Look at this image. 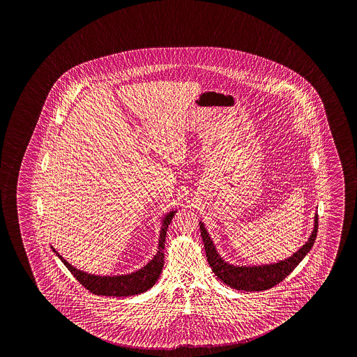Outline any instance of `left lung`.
Returning a JSON list of instances; mask_svg holds the SVG:
<instances>
[{
    "mask_svg": "<svg viewBox=\"0 0 357 357\" xmlns=\"http://www.w3.org/2000/svg\"><path fill=\"white\" fill-rule=\"evenodd\" d=\"M319 216L315 214V222H314V230L310 235L309 240L304 245L298 249V252H294L291 257H287L285 260H281L278 263L266 264V265H231L222 260V257L216 252L215 246L213 244V240L208 234L204 224L200 222V235L204 241L205 252L208 263L211 266L213 273L220 279V280L236 290H245V291H263L268 290L270 287L278 285L279 282L284 280L287 275L291 273L292 270L298 266L300 261L304 259L307 252L311 250L316 240L317 234V224Z\"/></svg>",
    "mask_w": 357,
    "mask_h": 357,
    "instance_id": "1",
    "label": "left lung"
}]
</instances>
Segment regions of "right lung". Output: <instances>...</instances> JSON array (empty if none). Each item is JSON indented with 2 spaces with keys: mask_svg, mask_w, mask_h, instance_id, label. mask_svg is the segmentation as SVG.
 I'll list each match as a JSON object with an SVG mask.
<instances>
[{
  "mask_svg": "<svg viewBox=\"0 0 357 357\" xmlns=\"http://www.w3.org/2000/svg\"><path fill=\"white\" fill-rule=\"evenodd\" d=\"M176 211H170L169 214L164 216L159 236L158 252L154 255L152 260L146 264L144 268L137 270L135 273L128 275H118V276H100V275H91L84 273L82 270H78L72 266L68 261H66L63 257L52 248L53 252L61 259V261L65 264L66 268L70 270V274L87 289L88 291L94 295H105V296H132L146 291L148 289L155 284L158 280L159 275L163 270L164 265V243L167 229Z\"/></svg>",
  "mask_w": 357,
  "mask_h": 357,
  "instance_id": "obj_1",
  "label": "right lung"
}]
</instances>
